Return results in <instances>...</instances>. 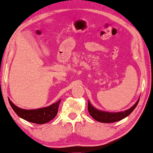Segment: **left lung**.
I'll list each match as a JSON object with an SVG mask.
<instances>
[{"mask_svg": "<svg viewBox=\"0 0 153 153\" xmlns=\"http://www.w3.org/2000/svg\"><path fill=\"white\" fill-rule=\"evenodd\" d=\"M139 98L138 99L137 102H136L131 107L124 111L108 112L100 110L97 108L94 107V106L91 104V102H90V100L88 101V110L90 115H91L95 120L98 121V122L104 123L117 122V121L121 120H123V118H126L127 116H128L133 111L134 109L136 108V106H137L138 103H139Z\"/></svg>", "mask_w": 153, "mask_h": 153, "instance_id": "obj_1", "label": "left lung"}]
</instances>
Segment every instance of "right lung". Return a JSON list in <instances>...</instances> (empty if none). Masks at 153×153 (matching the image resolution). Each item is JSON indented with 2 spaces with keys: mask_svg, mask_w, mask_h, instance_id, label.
<instances>
[{
  "mask_svg": "<svg viewBox=\"0 0 153 153\" xmlns=\"http://www.w3.org/2000/svg\"><path fill=\"white\" fill-rule=\"evenodd\" d=\"M8 100L12 109L20 118L35 124H45L53 120L57 115L58 106L61 101V100H58V102L46 107L36 109H24L16 106L9 98Z\"/></svg>",
  "mask_w": 153,
  "mask_h": 153,
  "instance_id": "add662e5",
  "label": "right lung"
}]
</instances>
